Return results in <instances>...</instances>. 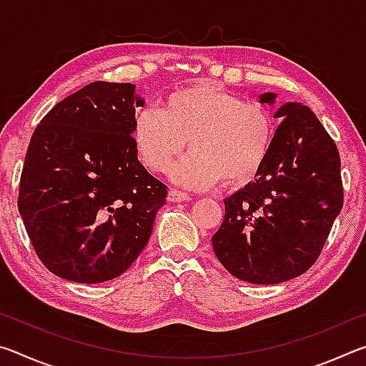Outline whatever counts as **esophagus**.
<instances>
[{
	"mask_svg": "<svg viewBox=\"0 0 366 366\" xmlns=\"http://www.w3.org/2000/svg\"><path fill=\"white\" fill-rule=\"evenodd\" d=\"M168 200L169 202H174V203H177V202H187V200H190V197L185 194V192H182V190L171 189L168 192Z\"/></svg>",
	"mask_w": 366,
	"mask_h": 366,
	"instance_id": "esophagus-1",
	"label": "esophagus"
}]
</instances>
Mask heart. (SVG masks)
<instances>
[{"label":"heart","instance_id":"1","mask_svg":"<svg viewBox=\"0 0 366 366\" xmlns=\"http://www.w3.org/2000/svg\"><path fill=\"white\" fill-rule=\"evenodd\" d=\"M274 135L268 109L212 82L172 92L163 111L142 109L132 126L139 159L153 172L168 169L187 144L190 153L174 164L171 177L190 189L253 181L269 157Z\"/></svg>","mask_w":366,"mask_h":366}]
</instances>
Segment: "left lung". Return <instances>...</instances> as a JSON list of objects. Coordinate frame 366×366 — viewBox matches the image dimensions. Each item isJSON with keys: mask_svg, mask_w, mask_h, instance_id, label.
I'll list each match as a JSON object with an SVG mask.
<instances>
[{"mask_svg": "<svg viewBox=\"0 0 366 366\" xmlns=\"http://www.w3.org/2000/svg\"><path fill=\"white\" fill-rule=\"evenodd\" d=\"M276 94L259 95L274 104ZM274 117L269 157L257 179L224 200L213 235L221 264L252 284L294 280L317 262L342 209L340 158L323 124L305 104L284 103Z\"/></svg>", "mask_w": 366, "mask_h": 366, "instance_id": "obj_1", "label": "left lung"}]
</instances>
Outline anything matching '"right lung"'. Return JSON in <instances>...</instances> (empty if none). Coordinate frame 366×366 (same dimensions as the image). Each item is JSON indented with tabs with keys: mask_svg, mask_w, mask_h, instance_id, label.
I'll return each instance as SVG.
<instances>
[{
	"mask_svg": "<svg viewBox=\"0 0 366 366\" xmlns=\"http://www.w3.org/2000/svg\"><path fill=\"white\" fill-rule=\"evenodd\" d=\"M132 84L92 82L48 111L30 139L21 218L41 263L63 280L121 276L145 249L168 187L137 158Z\"/></svg>",
	"mask_w": 366,
	"mask_h": 366,
	"instance_id": "add662e5",
	"label": "right lung"
}]
</instances>
